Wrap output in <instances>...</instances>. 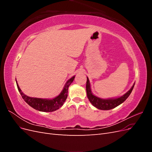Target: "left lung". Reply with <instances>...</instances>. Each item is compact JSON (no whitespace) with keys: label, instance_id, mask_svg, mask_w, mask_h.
<instances>
[{"label":"left lung","instance_id":"left-lung-1","mask_svg":"<svg viewBox=\"0 0 152 152\" xmlns=\"http://www.w3.org/2000/svg\"><path fill=\"white\" fill-rule=\"evenodd\" d=\"M134 84L135 83H134V84H133L132 86L131 87V88L126 93L120 96V97L103 99V98L98 97V96L94 95L93 93H92L90 81L89 80V78L87 77V82H86L87 96L91 103L96 108H98L99 110H111L118 107V105H120L124 102H125L126 99L129 97V96L131 94L133 88H134Z\"/></svg>","mask_w":152,"mask_h":152}]
</instances>
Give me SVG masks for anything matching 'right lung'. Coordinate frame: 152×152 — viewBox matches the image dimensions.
<instances>
[{
	"instance_id": "1",
	"label": "right lung",
	"mask_w": 152,
	"mask_h": 152,
	"mask_svg": "<svg viewBox=\"0 0 152 152\" xmlns=\"http://www.w3.org/2000/svg\"><path fill=\"white\" fill-rule=\"evenodd\" d=\"M75 77V75L73 76L70 79L68 80L65 86H64L63 89L61 91L60 94L53 99L33 98L26 96L23 93L22 91L20 88L19 85H18L16 80V82L18 91H19L23 99L25 100V102L27 104H29L31 107L34 108L37 110H39L40 112H50L56 111V110H58L59 108H61L63 105L68 96V87L72 83L73 80H74Z\"/></svg>"
}]
</instances>
